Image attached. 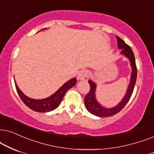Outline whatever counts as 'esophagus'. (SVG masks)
Wrapping results in <instances>:
<instances>
[{
	"mask_svg": "<svg viewBox=\"0 0 154 154\" xmlns=\"http://www.w3.org/2000/svg\"><path fill=\"white\" fill-rule=\"evenodd\" d=\"M89 77V71H87V69H82L79 72L78 74V77L79 79H81V80H87L88 78Z\"/></svg>",
	"mask_w": 154,
	"mask_h": 154,
	"instance_id": "esophagus-1",
	"label": "esophagus"
}]
</instances>
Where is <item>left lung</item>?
<instances>
[{"label": "left lung", "instance_id": "obj_1", "mask_svg": "<svg viewBox=\"0 0 154 154\" xmlns=\"http://www.w3.org/2000/svg\"><path fill=\"white\" fill-rule=\"evenodd\" d=\"M117 41H118V46L120 49H122L121 54L125 56L127 58H129L130 61L131 66L132 68V75H131V80L130 83L129 85L128 91L127 93L122 100L120 103H119L118 105H117L116 107L111 108H106L101 106L99 103L96 101L95 98V90H96V84L93 82L89 80V83L90 85V90L85 98V104L86 108L88 110V111L91 112V114L94 116L98 117H109L112 116L116 113H118L125 107L127 103L129 101L131 96L133 93L135 83L137 80V68L136 66V63H135L134 55L133 51L131 49L130 46H129L128 44L124 42V41L120 38V37L116 36Z\"/></svg>", "mask_w": 154, "mask_h": 154}]
</instances>
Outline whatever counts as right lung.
I'll return each instance as SVG.
<instances>
[{"label": "right lung", "instance_id": "obj_1", "mask_svg": "<svg viewBox=\"0 0 154 154\" xmlns=\"http://www.w3.org/2000/svg\"><path fill=\"white\" fill-rule=\"evenodd\" d=\"M77 83V79L72 78L70 80L67 82L65 83L58 91H57L54 94L51 96L50 97L44 98L42 100H35L32 99L27 97V96L24 95L22 92L20 91L17 85L15 84V87L17 89V91L19 94L20 98L23 103L29 108L30 109L34 111L39 112H49L51 110H55L58 106L60 105V103L62 101L63 97H64L65 93H66L67 90H69L70 88L74 87Z\"/></svg>", "mask_w": 154, "mask_h": 154}]
</instances>
